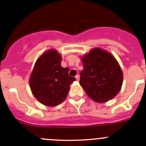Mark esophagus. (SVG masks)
I'll return each instance as SVG.
<instances>
[{
  "label": "esophagus",
  "mask_w": 146,
  "mask_h": 146,
  "mask_svg": "<svg viewBox=\"0 0 146 146\" xmlns=\"http://www.w3.org/2000/svg\"><path fill=\"white\" fill-rule=\"evenodd\" d=\"M76 79L78 80H78H80V76H79L78 75H77V76H76Z\"/></svg>",
  "instance_id": "34e87169"
}]
</instances>
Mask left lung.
Segmentation results:
<instances>
[{
  "label": "left lung",
  "instance_id": "obj_1",
  "mask_svg": "<svg viewBox=\"0 0 146 146\" xmlns=\"http://www.w3.org/2000/svg\"><path fill=\"white\" fill-rule=\"evenodd\" d=\"M80 84L92 100L100 103L113 99L121 88L123 73L114 56L95 48L82 58Z\"/></svg>",
  "mask_w": 146,
  "mask_h": 146
}]
</instances>
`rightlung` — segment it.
<instances>
[{
	"mask_svg": "<svg viewBox=\"0 0 146 146\" xmlns=\"http://www.w3.org/2000/svg\"><path fill=\"white\" fill-rule=\"evenodd\" d=\"M61 56L48 50L37 59L29 78L34 96L42 104L54 107L64 101L70 85L76 80L68 75V68L61 66Z\"/></svg>",
	"mask_w": 146,
	"mask_h": 146,
	"instance_id": "add662e5",
	"label": "right lung"
}]
</instances>
